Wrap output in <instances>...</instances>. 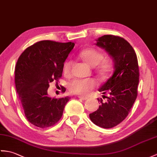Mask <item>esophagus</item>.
<instances>
[{
	"label": "esophagus",
	"mask_w": 157,
	"mask_h": 157,
	"mask_svg": "<svg viewBox=\"0 0 157 157\" xmlns=\"http://www.w3.org/2000/svg\"><path fill=\"white\" fill-rule=\"evenodd\" d=\"M78 98H79V99H81L82 100H86L87 99V97H84V96H78Z\"/></svg>",
	"instance_id": "obj_1"
}]
</instances>
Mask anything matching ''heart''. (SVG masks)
Returning a JSON list of instances; mask_svg holds the SVG:
<instances>
[{"instance_id": "heart-1", "label": "heart", "mask_w": 157, "mask_h": 157, "mask_svg": "<svg viewBox=\"0 0 157 157\" xmlns=\"http://www.w3.org/2000/svg\"><path fill=\"white\" fill-rule=\"evenodd\" d=\"M79 57L90 66H98V71L100 74L105 75L110 71L112 63L110 60L104 59V53L96 48H87L81 51L79 53ZM72 62L70 60L65 61L62 66V73L65 76L71 74ZM96 86V82L92 78L78 79L71 81L68 85L70 92L79 95H87Z\"/></svg>"}]
</instances>
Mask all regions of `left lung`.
<instances>
[{
    "label": "left lung",
    "instance_id": "1",
    "mask_svg": "<svg viewBox=\"0 0 157 157\" xmlns=\"http://www.w3.org/2000/svg\"><path fill=\"white\" fill-rule=\"evenodd\" d=\"M96 45L104 49L112 57L114 63L112 76L99 89L107 101L98 98L101 105L96 111L90 114L95 124L104 128L117 126L128 115L138 94L139 82L136 54L132 47L124 38L107 35L97 40Z\"/></svg>",
    "mask_w": 157,
    "mask_h": 157
}]
</instances>
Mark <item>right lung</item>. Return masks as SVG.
Returning <instances> with one entry per match:
<instances>
[{"label":"right lung","instance_id":"add662e5","mask_svg":"<svg viewBox=\"0 0 157 157\" xmlns=\"http://www.w3.org/2000/svg\"><path fill=\"white\" fill-rule=\"evenodd\" d=\"M75 45L50 40L37 42L22 53L14 70V82L21 104L28 121L45 128L61 119L68 96H48L49 83L58 82L62 66ZM62 92L65 88L61 89Z\"/></svg>","mask_w":157,"mask_h":157}]
</instances>
